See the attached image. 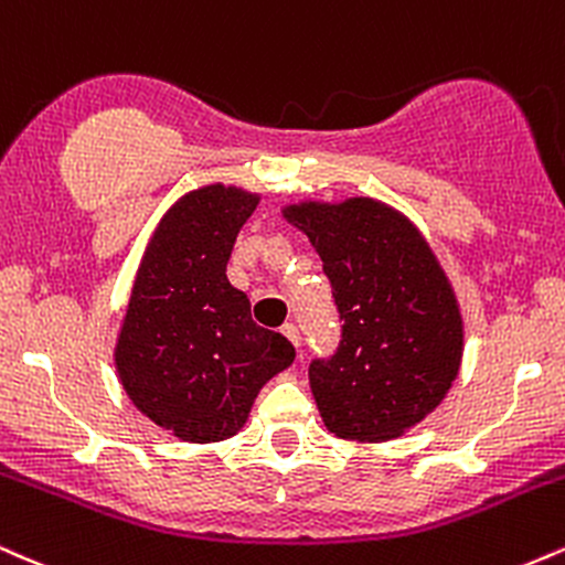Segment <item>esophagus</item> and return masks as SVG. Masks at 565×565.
I'll return each mask as SVG.
<instances>
[{
    "label": "esophagus",
    "instance_id": "esophagus-1",
    "mask_svg": "<svg viewBox=\"0 0 565 565\" xmlns=\"http://www.w3.org/2000/svg\"><path fill=\"white\" fill-rule=\"evenodd\" d=\"M281 334L287 337V340L291 342V345L300 348V329H297L295 323H284V327H281Z\"/></svg>",
    "mask_w": 565,
    "mask_h": 565
}]
</instances>
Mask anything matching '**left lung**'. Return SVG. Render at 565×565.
I'll return each instance as SVG.
<instances>
[{
	"label": "left lung",
	"instance_id": "1",
	"mask_svg": "<svg viewBox=\"0 0 565 565\" xmlns=\"http://www.w3.org/2000/svg\"><path fill=\"white\" fill-rule=\"evenodd\" d=\"M332 281L340 345L308 366L323 425L391 440L444 401L462 361V319L419 231L374 199L289 206Z\"/></svg>",
	"mask_w": 565,
	"mask_h": 565
}]
</instances>
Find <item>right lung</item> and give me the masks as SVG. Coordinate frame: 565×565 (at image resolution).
Segmentation results:
<instances>
[{
    "instance_id": "obj_1",
    "label": "right lung",
    "mask_w": 565,
    "mask_h": 565,
    "mask_svg": "<svg viewBox=\"0 0 565 565\" xmlns=\"http://www.w3.org/2000/svg\"><path fill=\"white\" fill-rule=\"evenodd\" d=\"M255 206L242 188L185 193L148 244L116 345L132 404L191 444L236 436L260 387L295 361V345L257 327L225 276Z\"/></svg>"
}]
</instances>
